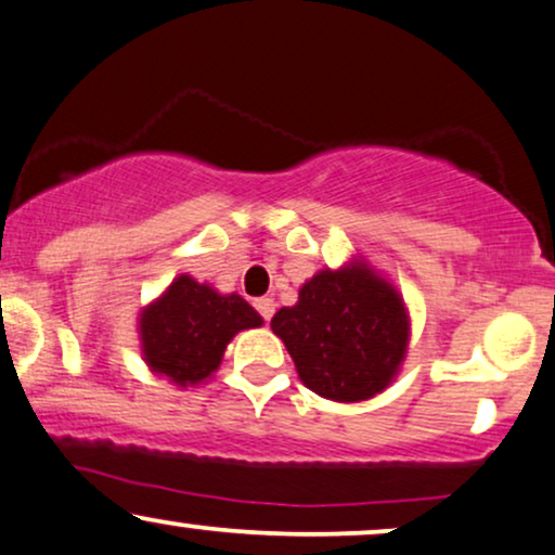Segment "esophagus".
<instances>
[{"instance_id": "obj_1", "label": "esophagus", "mask_w": 555, "mask_h": 555, "mask_svg": "<svg viewBox=\"0 0 555 555\" xmlns=\"http://www.w3.org/2000/svg\"><path fill=\"white\" fill-rule=\"evenodd\" d=\"M255 306H257V311L262 313V319L264 321H270L272 319V313H275V298H270V296H264V298H257L255 300Z\"/></svg>"}]
</instances>
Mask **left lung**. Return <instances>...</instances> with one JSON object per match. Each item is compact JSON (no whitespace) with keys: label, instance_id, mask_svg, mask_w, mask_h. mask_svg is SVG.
I'll use <instances>...</instances> for the list:
<instances>
[{"label":"left lung","instance_id":"8db88e82","mask_svg":"<svg viewBox=\"0 0 555 555\" xmlns=\"http://www.w3.org/2000/svg\"><path fill=\"white\" fill-rule=\"evenodd\" d=\"M296 362L298 378L321 399L367 401L399 375L412 337L406 304L391 280L362 257L306 280L296 306L270 321Z\"/></svg>","mask_w":555,"mask_h":555}]
</instances>
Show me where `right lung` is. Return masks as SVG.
Masks as SVG:
<instances>
[{"label": "right lung", "mask_w": 555, "mask_h": 555, "mask_svg": "<svg viewBox=\"0 0 555 555\" xmlns=\"http://www.w3.org/2000/svg\"><path fill=\"white\" fill-rule=\"evenodd\" d=\"M262 326V317L238 293H218L182 272L139 313L141 358L177 388L214 378L238 332Z\"/></svg>", "instance_id": "1"}]
</instances>
